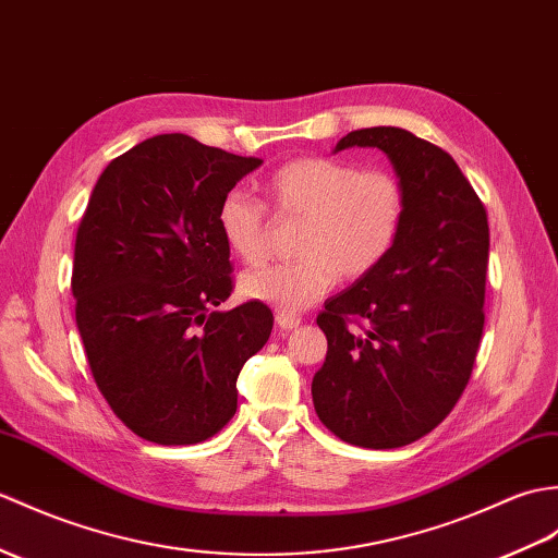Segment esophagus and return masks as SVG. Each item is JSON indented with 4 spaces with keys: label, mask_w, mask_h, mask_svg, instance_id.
<instances>
[{
    "label": "esophagus",
    "mask_w": 558,
    "mask_h": 558,
    "mask_svg": "<svg viewBox=\"0 0 558 558\" xmlns=\"http://www.w3.org/2000/svg\"><path fill=\"white\" fill-rule=\"evenodd\" d=\"M276 320H278V326H280L282 330H294V328H300L302 316L292 314V311H278Z\"/></svg>",
    "instance_id": "obj_1"
}]
</instances>
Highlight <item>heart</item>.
I'll list each match as a JSON object with an SVG mask.
<instances>
[{
    "mask_svg": "<svg viewBox=\"0 0 558 558\" xmlns=\"http://www.w3.org/2000/svg\"><path fill=\"white\" fill-rule=\"evenodd\" d=\"M268 206L280 220H302L294 238L300 258L266 266L242 278V294L280 311H302L340 280H359L378 268L401 235L409 211L404 180L390 168L302 157L266 178ZM218 232L244 264L268 254V211L252 194L228 192L216 211Z\"/></svg>",
    "mask_w": 558,
    "mask_h": 558,
    "instance_id": "heart-1",
    "label": "heart"
}]
</instances>
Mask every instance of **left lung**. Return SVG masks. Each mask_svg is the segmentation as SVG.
Returning a JSON list of instances; mask_svg holds the SVG:
<instances>
[{"instance_id":"8db88e82","label":"left lung","mask_w":558,"mask_h":558,"mask_svg":"<svg viewBox=\"0 0 558 558\" xmlns=\"http://www.w3.org/2000/svg\"><path fill=\"white\" fill-rule=\"evenodd\" d=\"M378 147L409 192L390 256L326 302L328 354L311 383L320 423L349 445L395 449L442 423L471 380L485 328V204L445 149L392 125L335 151Z\"/></svg>"}]
</instances>
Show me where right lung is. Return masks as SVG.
Masks as SVG:
<instances>
[{
    "label": "right lung",
    "instance_id": "add662e5",
    "mask_svg": "<svg viewBox=\"0 0 558 558\" xmlns=\"http://www.w3.org/2000/svg\"><path fill=\"white\" fill-rule=\"evenodd\" d=\"M183 133L116 157L75 235L71 290L87 364L111 411L157 445H197L238 411V375L274 330L264 302L223 304L220 199L262 166Z\"/></svg>",
    "mask_w": 558,
    "mask_h": 558
}]
</instances>
